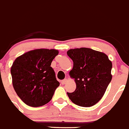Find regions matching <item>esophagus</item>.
Wrapping results in <instances>:
<instances>
[{
  "instance_id": "1",
  "label": "esophagus",
  "mask_w": 129,
  "mask_h": 129,
  "mask_svg": "<svg viewBox=\"0 0 129 129\" xmlns=\"http://www.w3.org/2000/svg\"><path fill=\"white\" fill-rule=\"evenodd\" d=\"M67 81H68V80L67 79H63V80H61V84H66V82H67Z\"/></svg>"
}]
</instances>
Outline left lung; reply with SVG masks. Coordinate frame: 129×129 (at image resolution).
Wrapping results in <instances>:
<instances>
[{"label":"left lung","instance_id":"1","mask_svg":"<svg viewBox=\"0 0 129 129\" xmlns=\"http://www.w3.org/2000/svg\"><path fill=\"white\" fill-rule=\"evenodd\" d=\"M68 55L73 61L69 72L76 83L75 91L67 93L75 105L89 107L103 97L112 78V63L104 52L89 48L69 49Z\"/></svg>","mask_w":129,"mask_h":129}]
</instances>
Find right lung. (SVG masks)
Listing matches in <instances>:
<instances>
[{
  "label": "right lung",
  "instance_id": "obj_1",
  "mask_svg": "<svg viewBox=\"0 0 129 129\" xmlns=\"http://www.w3.org/2000/svg\"><path fill=\"white\" fill-rule=\"evenodd\" d=\"M58 52L56 49H34L14 60L11 67L12 84L26 105L38 107L52 99L60 83L51 65Z\"/></svg>",
  "mask_w": 129,
  "mask_h": 129
}]
</instances>
